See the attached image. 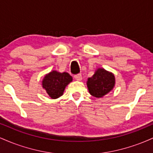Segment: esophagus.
Returning a JSON list of instances; mask_svg holds the SVG:
<instances>
[{"label":"esophagus","instance_id":"1","mask_svg":"<svg viewBox=\"0 0 153 153\" xmlns=\"http://www.w3.org/2000/svg\"><path fill=\"white\" fill-rule=\"evenodd\" d=\"M74 78L76 80H78V81H80V80H82V75H81V74L75 75L74 76Z\"/></svg>","mask_w":153,"mask_h":153}]
</instances>
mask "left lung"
Wrapping results in <instances>:
<instances>
[{"mask_svg": "<svg viewBox=\"0 0 153 153\" xmlns=\"http://www.w3.org/2000/svg\"><path fill=\"white\" fill-rule=\"evenodd\" d=\"M115 85V77L111 72L103 68H99L94 75L88 78L87 87L91 95L96 98H101L114 88Z\"/></svg>", "mask_w": 153, "mask_h": 153, "instance_id": "1", "label": "left lung"}]
</instances>
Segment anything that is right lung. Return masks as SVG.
<instances>
[{"mask_svg":"<svg viewBox=\"0 0 153 153\" xmlns=\"http://www.w3.org/2000/svg\"><path fill=\"white\" fill-rule=\"evenodd\" d=\"M72 80L73 78L69 73L52 71L44 77L42 87L50 97L55 99L62 96L65 87Z\"/></svg>","mask_w":153,"mask_h":153,"instance_id":"obj_1","label":"right lung"}]
</instances>
